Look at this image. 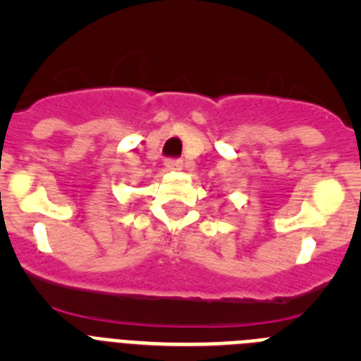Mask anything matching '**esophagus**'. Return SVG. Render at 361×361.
<instances>
[{"label": "esophagus", "instance_id": "34e87169", "mask_svg": "<svg viewBox=\"0 0 361 361\" xmlns=\"http://www.w3.org/2000/svg\"><path fill=\"white\" fill-rule=\"evenodd\" d=\"M164 166L168 168V170L171 171H178V170H183V159H166Z\"/></svg>", "mask_w": 361, "mask_h": 361}]
</instances>
